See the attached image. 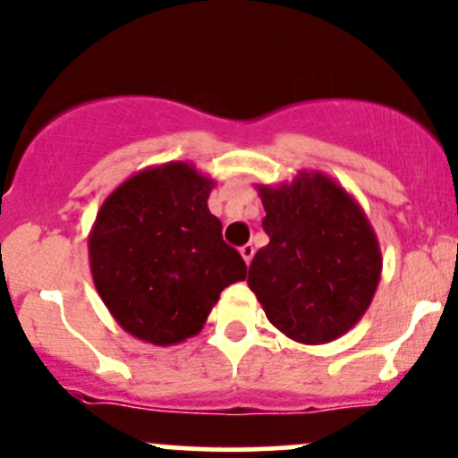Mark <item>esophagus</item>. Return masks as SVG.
I'll return each instance as SVG.
<instances>
[{
  "label": "esophagus",
  "mask_w": 458,
  "mask_h": 458,
  "mask_svg": "<svg viewBox=\"0 0 458 458\" xmlns=\"http://www.w3.org/2000/svg\"><path fill=\"white\" fill-rule=\"evenodd\" d=\"M239 252H242L243 261L250 263V261H252V257H254V245L252 243H245V245H242V250H239Z\"/></svg>",
  "instance_id": "1"
}]
</instances>
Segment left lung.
<instances>
[{"label":"left lung","instance_id":"obj_1","mask_svg":"<svg viewBox=\"0 0 458 458\" xmlns=\"http://www.w3.org/2000/svg\"><path fill=\"white\" fill-rule=\"evenodd\" d=\"M269 243L248 272L267 320L292 340L325 344L369 310L382 254L360 206L322 173L259 189Z\"/></svg>","mask_w":458,"mask_h":458}]
</instances>
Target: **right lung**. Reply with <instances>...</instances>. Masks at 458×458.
<instances>
[{
	"instance_id": "right-lung-1",
	"label": "right lung",
	"mask_w": 458,
	"mask_h": 458,
	"mask_svg": "<svg viewBox=\"0 0 458 458\" xmlns=\"http://www.w3.org/2000/svg\"><path fill=\"white\" fill-rule=\"evenodd\" d=\"M213 182L184 162L147 168L105 199L89 237L96 290L124 331L175 344L204 327L219 293L243 281L242 254L208 210Z\"/></svg>"
}]
</instances>
